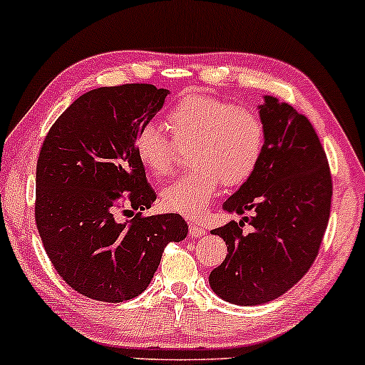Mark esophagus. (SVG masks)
Returning <instances> with one entry per match:
<instances>
[{
	"label": "esophagus",
	"mask_w": 365,
	"mask_h": 365,
	"mask_svg": "<svg viewBox=\"0 0 365 365\" xmlns=\"http://www.w3.org/2000/svg\"><path fill=\"white\" fill-rule=\"evenodd\" d=\"M204 233H206V230H204V226H200V225H197V223H190V225H188V235H190L192 238L202 237Z\"/></svg>",
	"instance_id": "esophagus-1"
}]
</instances>
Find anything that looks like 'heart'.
<instances>
[{
    "mask_svg": "<svg viewBox=\"0 0 365 365\" xmlns=\"http://www.w3.org/2000/svg\"><path fill=\"white\" fill-rule=\"evenodd\" d=\"M165 123L173 140L148 125L137 135L135 153L150 177L165 180L177 170L174 145L191 148L187 159L194 168L161 194L168 211L202 216L221 182L244 185L261 165L266 130L254 111L215 96L190 94L171 108Z\"/></svg>",
    "mask_w": 365,
    "mask_h": 365,
    "instance_id": "obj_1",
    "label": "heart"
}]
</instances>
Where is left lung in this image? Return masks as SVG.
Wrapping results in <instances>:
<instances>
[{"instance_id":"8db88e82","label":"left lung","mask_w":365,"mask_h":365,"mask_svg":"<svg viewBox=\"0 0 365 365\" xmlns=\"http://www.w3.org/2000/svg\"><path fill=\"white\" fill-rule=\"evenodd\" d=\"M259 113L266 130L261 165L223 204L226 212L252 211L244 220L253 232H243L244 221L212 230L228 254L209 284L237 305L271 302L302 279L319 254L333 195L328 158L307 116L271 96Z\"/></svg>"}]
</instances>
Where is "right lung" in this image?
Wrapping results in <instances>:
<instances>
[{"label":"right lung","mask_w":365,"mask_h":365,"mask_svg":"<svg viewBox=\"0 0 365 365\" xmlns=\"http://www.w3.org/2000/svg\"><path fill=\"white\" fill-rule=\"evenodd\" d=\"M166 96L153 83L92 89L61 113L41 145L37 232L63 282L89 299L116 304L137 297L165 247L187 237L180 215H142L156 194L135 140ZM121 215L134 217L121 222Z\"/></svg>","instance_id":"add662e5"}]
</instances>
